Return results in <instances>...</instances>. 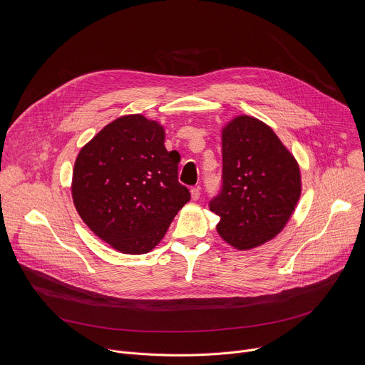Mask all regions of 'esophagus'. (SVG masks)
<instances>
[{"label":"esophagus","instance_id":"esophagus-1","mask_svg":"<svg viewBox=\"0 0 365 365\" xmlns=\"http://www.w3.org/2000/svg\"><path fill=\"white\" fill-rule=\"evenodd\" d=\"M190 196L193 200H197L200 197V189L199 187H192L190 189Z\"/></svg>","mask_w":365,"mask_h":365}]
</instances>
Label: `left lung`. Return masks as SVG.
Instances as JSON below:
<instances>
[{"instance_id": "left-lung-1", "label": "left lung", "mask_w": 365, "mask_h": 365, "mask_svg": "<svg viewBox=\"0 0 365 365\" xmlns=\"http://www.w3.org/2000/svg\"><path fill=\"white\" fill-rule=\"evenodd\" d=\"M222 190L210 210L221 220L220 237L245 251L280 234L302 195V175L294 155L270 125L251 115H237L221 130Z\"/></svg>"}]
</instances>
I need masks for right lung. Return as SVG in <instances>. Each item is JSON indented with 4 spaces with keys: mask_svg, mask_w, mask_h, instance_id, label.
Here are the masks:
<instances>
[{
    "mask_svg": "<svg viewBox=\"0 0 365 365\" xmlns=\"http://www.w3.org/2000/svg\"><path fill=\"white\" fill-rule=\"evenodd\" d=\"M165 127L141 114L115 118L78 153L72 199L88 228L123 254L158 245L189 202L178 182V151L165 147Z\"/></svg>",
    "mask_w": 365,
    "mask_h": 365,
    "instance_id": "obj_1",
    "label": "right lung"
}]
</instances>
